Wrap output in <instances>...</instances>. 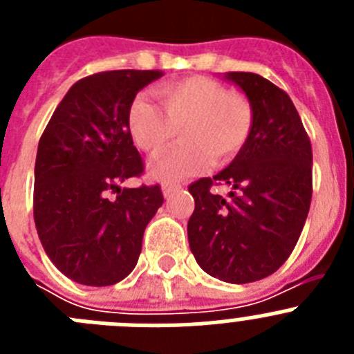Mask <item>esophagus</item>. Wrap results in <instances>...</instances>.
<instances>
[{
	"mask_svg": "<svg viewBox=\"0 0 354 354\" xmlns=\"http://www.w3.org/2000/svg\"><path fill=\"white\" fill-rule=\"evenodd\" d=\"M180 187H183V186H180L179 183H165V184H162V195L168 198V196L174 195L175 192H179Z\"/></svg>",
	"mask_w": 354,
	"mask_h": 354,
	"instance_id": "1",
	"label": "esophagus"
}]
</instances>
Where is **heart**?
<instances>
[{
	"label": "heart",
	"instance_id": "heart-1",
	"mask_svg": "<svg viewBox=\"0 0 354 354\" xmlns=\"http://www.w3.org/2000/svg\"><path fill=\"white\" fill-rule=\"evenodd\" d=\"M159 108L147 97H136L127 111L131 138L145 154L159 156L180 129L183 145L150 167L161 180H179L214 165H227L252 136L255 109L248 95L228 90L204 76L156 86Z\"/></svg>",
	"mask_w": 354,
	"mask_h": 354
}]
</instances>
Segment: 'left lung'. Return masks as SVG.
Returning <instances> with one entry per match:
<instances>
[{
    "label": "left lung",
    "instance_id": "left-lung-1",
    "mask_svg": "<svg viewBox=\"0 0 354 354\" xmlns=\"http://www.w3.org/2000/svg\"><path fill=\"white\" fill-rule=\"evenodd\" d=\"M248 95L255 124L225 170L189 184V248L202 270L228 283L270 277L289 259L312 200V145L290 97L253 72H227ZM214 183L233 187L228 199Z\"/></svg>",
    "mask_w": 354,
    "mask_h": 354
}]
</instances>
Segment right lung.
Listing matches in <instances>:
<instances>
[{
    "label": "right lung",
    "instance_id": "right-lung-1",
    "mask_svg": "<svg viewBox=\"0 0 354 354\" xmlns=\"http://www.w3.org/2000/svg\"><path fill=\"white\" fill-rule=\"evenodd\" d=\"M161 71L97 72L74 83L39 142L33 218L53 264L83 286L120 282L138 262L159 184L120 187L143 174L127 111ZM118 193L115 199L109 194Z\"/></svg>",
    "mask_w": 354,
    "mask_h": 354
}]
</instances>
